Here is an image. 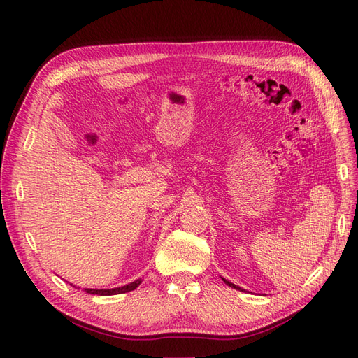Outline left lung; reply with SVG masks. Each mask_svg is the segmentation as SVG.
<instances>
[{
    "label": "left lung",
    "instance_id": "8db88e82",
    "mask_svg": "<svg viewBox=\"0 0 358 358\" xmlns=\"http://www.w3.org/2000/svg\"><path fill=\"white\" fill-rule=\"evenodd\" d=\"M222 280H224V282H225L227 285H229V287H231V288H236V289H241V291H245V289H242L241 287H237V285H234V284L229 282V280H227V279H224V278H222Z\"/></svg>",
    "mask_w": 358,
    "mask_h": 358
}]
</instances>
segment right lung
<instances>
[{
	"instance_id": "obj_1",
	"label": "right lung",
	"mask_w": 358,
	"mask_h": 358,
	"mask_svg": "<svg viewBox=\"0 0 358 358\" xmlns=\"http://www.w3.org/2000/svg\"><path fill=\"white\" fill-rule=\"evenodd\" d=\"M140 284H142V279H137L134 282L124 285V287H117V288H112V289H92V288H85V291L88 294H96V296H115V294H122V292H128L136 289Z\"/></svg>"
}]
</instances>
